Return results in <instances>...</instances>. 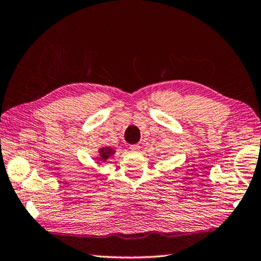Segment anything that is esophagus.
I'll list each match as a JSON object with an SVG mask.
<instances>
[{
    "mask_svg": "<svg viewBox=\"0 0 261 261\" xmlns=\"http://www.w3.org/2000/svg\"><path fill=\"white\" fill-rule=\"evenodd\" d=\"M129 148H130L131 152H138L140 149V146H139V145H130Z\"/></svg>",
    "mask_w": 261,
    "mask_h": 261,
    "instance_id": "1",
    "label": "esophagus"
}]
</instances>
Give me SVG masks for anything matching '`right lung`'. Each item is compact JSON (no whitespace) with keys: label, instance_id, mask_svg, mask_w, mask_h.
Returning a JSON list of instances; mask_svg holds the SVG:
<instances>
[{"label":"right lung","instance_id":"1","mask_svg":"<svg viewBox=\"0 0 261 261\" xmlns=\"http://www.w3.org/2000/svg\"><path fill=\"white\" fill-rule=\"evenodd\" d=\"M114 153H115V149L112 147H101L99 148V154L98 156H96V160L102 161V162L107 161L110 156L114 155Z\"/></svg>","mask_w":261,"mask_h":261}]
</instances>
